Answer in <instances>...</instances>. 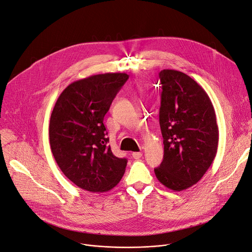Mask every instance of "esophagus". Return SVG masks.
<instances>
[{"label":"esophagus","mask_w":252,"mask_h":252,"mask_svg":"<svg viewBox=\"0 0 252 252\" xmlns=\"http://www.w3.org/2000/svg\"><path fill=\"white\" fill-rule=\"evenodd\" d=\"M142 152H133L132 153V157L134 158V159H139V158H141L142 157Z\"/></svg>","instance_id":"1"}]
</instances>
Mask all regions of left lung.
<instances>
[{
    "instance_id": "obj_1",
    "label": "left lung",
    "mask_w": 252,
    "mask_h": 252,
    "mask_svg": "<svg viewBox=\"0 0 252 252\" xmlns=\"http://www.w3.org/2000/svg\"><path fill=\"white\" fill-rule=\"evenodd\" d=\"M159 78L164 158L154 172L165 187L182 191L203 177L216 156L215 110L204 89L188 75L165 69Z\"/></svg>"
}]
</instances>
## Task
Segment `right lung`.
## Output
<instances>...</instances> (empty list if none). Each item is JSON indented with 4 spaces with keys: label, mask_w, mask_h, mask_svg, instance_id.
I'll return each mask as SVG.
<instances>
[{
    "label": "right lung",
    "mask_w": 252,
    "mask_h": 252,
    "mask_svg": "<svg viewBox=\"0 0 252 252\" xmlns=\"http://www.w3.org/2000/svg\"><path fill=\"white\" fill-rule=\"evenodd\" d=\"M129 76L93 75L71 83L52 111L49 137L54 158L65 176L79 188L106 192L124 175L127 159L107 146L103 120L112 101Z\"/></svg>",
    "instance_id": "1"
}]
</instances>
